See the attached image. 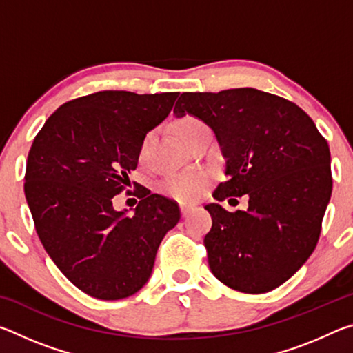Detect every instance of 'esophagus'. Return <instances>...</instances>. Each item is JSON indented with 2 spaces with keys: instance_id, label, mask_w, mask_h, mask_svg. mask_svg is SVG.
<instances>
[{
  "instance_id": "1",
  "label": "esophagus",
  "mask_w": 353,
  "mask_h": 353,
  "mask_svg": "<svg viewBox=\"0 0 353 353\" xmlns=\"http://www.w3.org/2000/svg\"><path fill=\"white\" fill-rule=\"evenodd\" d=\"M194 210V207L193 205H185V204H182L181 205V214H182V218H188V214H191V212Z\"/></svg>"
}]
</instances>
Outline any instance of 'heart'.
<instances>
[{
    "mask_svg": "<svg viewBox=\"0 0 353 353\" xmlns=\"http://www.w3.org/2000/svg\"><path fill=\"white\" fill-rule=\"evenodd\" d=\"M176 134L179 135L183 143L193 139L202 130H205V124L201 121L198 117L193 115H183L176 121ZM151 135H146L145 140L141 143L140 155L145 154L148 141ZM210 171L207 170H191V171H182L177 174H171L160 183V190L162 193L168 196V198L179 201V202H194L198 201L202 194H204L205 188L210 183Z\"/></svg>",
    "mask_w": 353,
    "mask_h": 353,
    "instance_id": "b5f03b06",
    "label": "heart"
}]
</instances>
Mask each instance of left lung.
Returning a JSON list of instances; mask_svg holds the SVG:
<instances>
[{
    "mask_svg": "<svg viewBox=\"0 0 353 353\" xmlns=\"http://www.w3.org/2000/svg\"><path fill=\"white\" fill-rule=\"evenodd\" d=\"M185 112L213 129L227 159L213 198L249 196L246 212L204 207L213 276L246 294L272 291L318 244L333 187L327 140L301 107L256 88L182 93L174 113Z\"/></svg>",
    "mask_w": 353,
    "mask_h": 353,
    "instance_id": "1",
    "label": "left lung"
}]
</instances>
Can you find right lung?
I'll list each match as a JSON object with an SVG mask.
<instances>
[{
    "label": "right lung",
    "instance_id": "1",
    "mask_svg": "<svg viewBox=\"0 0 353 353\" xmlns=\"http://www.w3.org/2000/svg\"><path fill=\"white\" fill-rule=\"evenodd\" d=\"M177 92L104 90L71 99L46 119L29 149L25 194L48 255L76 288L101 301L135 294L152 272L174 201L135 185L134 216L113 208L129 193L149 130L168 117Z\"/></svg>",
    "mask_w": 353,
    "mask_h": 353
}]
</instances>
